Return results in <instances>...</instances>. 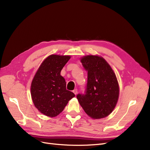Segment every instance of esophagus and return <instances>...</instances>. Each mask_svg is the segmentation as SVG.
<instances>
[{"mask_svg":"<svg viewBox=\"0 0 150 150\" xmlns=\"http://www.w3.org/2000/svg\"><path fill=\"white\" fill-rule=\"evenodd\" d=\"M72 92H73L74 93L75 95L77 94V93H78V89H74L73 91H72Z\"/></svg>","mask_w":150,"mask_h":150,"instance_id":"esophagus-1","label":"esophagus"}]
</instances>
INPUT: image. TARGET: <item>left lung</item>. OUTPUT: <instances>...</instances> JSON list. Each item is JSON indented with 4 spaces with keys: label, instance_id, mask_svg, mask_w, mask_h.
<instances>
[{
    "label": "left lung",
    "instance_id": "obj_1",
    "mask_svg": "<svg viewBox=\"0 0 150 150\" xmlns=\"http://www.w3.org/2000/svg\"><path fill=\"white\" fill-rule=\"evenodd\" d=\"M81 62L88 72L84 94L77 99L85 112L94 119L108 116L114 110L119 98V85L111 66L102 57L89 55Z\"/></svg>",
    "mask_w": 150,
    "mask_h": 150
}]
</instances>
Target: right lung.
I'll return each instance as SVG.
<instances>
[{"mask_svg":"<svg viewBox=\"0 0 150 150\" xmlns=\"http://www.w3.org/2000/svg\"><path fill=\"white\" fill-rule=\"evenodd\" d=\"M70 56L52 54L40 66L31 83L30 93L34 106L43 115L55 117L59 115L75 94L66 89L61 71Z\"/></svg>","mask_w":150,"mask_h":150,"instance_id":"1","label":"right lung"}]
</instances>
